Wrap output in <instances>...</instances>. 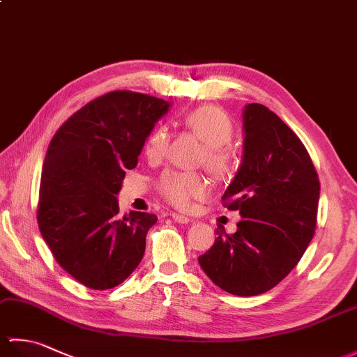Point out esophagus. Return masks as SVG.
<instances>
[{
	"label": "esophagus",
	"instance_id": "1",
	"mask_svg": "<svg viewBox=\"0 0 357 357\" xmlns=\"http://www.w3.org/2000/svg\"><path fill=\"white\" fill-rule=\"evenodd\" d=\"M172 218H173V221L178 222V224H188V222H190V219H188V218L184 216V215H179V213L172 215Z\"/></svg>",
	"mask_w": 357,
	"mask_h": 357
}]
</instances>
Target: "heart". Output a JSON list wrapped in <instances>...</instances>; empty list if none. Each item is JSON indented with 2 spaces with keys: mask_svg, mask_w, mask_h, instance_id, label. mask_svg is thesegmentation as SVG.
<instances>
[{
  "mask_svg": "<svg viewBox=\"0 0 357 357\" xmlns=\"http://www.w3.org/2000/svg\"><path fill=\"white\" fill-rule=\"evenodd\" d=\"M185 127L204 142L201 162L207 169L224 176L230 172L233 164V150L229 146L233 136V123L230 116L213 105L188 112L184 118ZM170 146V132L165 126H158L146 139V155L150 159H161ZM158 190L164 198L178 208H188L192 201L202 199L208 195L207 179L199 173L165 172L158 179Z\"/></svg>",
  "mask_w": 357,
  "mask_h": 357,
  "instance_id": "obj_1",
  "label": "heart"
}]
</instances>
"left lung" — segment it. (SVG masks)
Returning <instances> with one entry per match:
<instances>
[{
  "label": "left lung",
  "mask_w": 357,
  "mask_h": 357,
  "mask_svg": "<svg viewBox=\"0 0 357 357\" xmlns=\"http://www.w3.org/2000/svg\"><path fill=\"white\" fill-rule=\"evenodd\" d=\"M244 135L242 164L222 196L242 219L198 261L227 293L256 296L276 287L305 253L321 184L304 144L265 105H245Z\"/></svg>",
  "instance_id": "8db88e82"
}]
</instances>
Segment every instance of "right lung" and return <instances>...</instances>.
Returning <instances> with one entry per match:
<instances>
[{
  "mask_svg": "<svg viewBox=\"0 0 357 357\" xmlns=\"http://www.w3.org/2000/svg\"><path fill=\"white\" fill-rule=\"evenodd\" d=\"M169 107L155 96L115 90L73 113L49 144L38 225L56 262L92 290L124 282L146 252L156 215L121 218L116 195Z\"/></svg>",
  "mask_w": 357,
  "mask_h": 357,
  "instance_id": "right-lung-1",
  "label": "right lung"
}]
</instances>
